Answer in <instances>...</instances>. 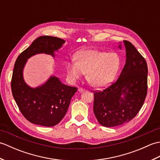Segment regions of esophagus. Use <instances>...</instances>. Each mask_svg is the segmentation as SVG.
<instances>
[{
    "label": "esophagus",
    "instance_id": "34e87169",
    "mask_svg": "<svg viewBox=\"0 0 160 160\" xmlns=\"http://www.w3.org/2000/svg\"><path fill=\"white\" fill-rule=\"evenodd\" d=\"M84 91V89H83V88H82V87H80V88H78V91H79V92H83V91Z\"/></svg>",
    "mask_w": 160,
    "mask_h": 160
}]
</instances>
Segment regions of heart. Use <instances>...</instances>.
I'll return each mask as SVG.
<instances>
[{
  "label": "heart",
  "mask_w": 160,
  "mask_h": 160,
  "mask_svg": "<svg viewBox=\"0 0 160 160\" xmlns=\"http://www.w3.org/2000/svg\"><path fill=\"white\" fill-rule=\"evenodd\" d=\"M77 60L67 64L68 73L73 80L87 72L86 78L91 85L100 88L109 84L120 67V57L117 53L98 50H85L78 53Z\"/></svg>",
  "instance_id": "heart-1"
}]
</instances>
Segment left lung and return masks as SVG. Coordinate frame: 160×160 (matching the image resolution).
Wrapping results in <instances>:
<instances>
[{
    "instance_id": "1",
    "label": "left lung",
    "mask_w": 160,
    "mask_h": 160,
    "mask_svg": "<svg viewBox=\"0 0 160 160\" xmlns=\"http://www.w3.org/2000/svg\"><path fill=\"white\" fill-rule=\"evenodd\" d=\"M124 42L127 60L120 76L102 91H93V113L98 122L106 127H117L132 120L147 94V62L131 42ZM122 94L124 98H121Z\"/></svg>"
}]
</instances>
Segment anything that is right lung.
<instances>
[{"instance_id":"1","label":"right lung","mask_w":160,"mask_h":160,"mask_svg":"<svg viewBox=\"0 0 160 160\" xmlns=\"http://www.w3.org/2000/svg\"><path fill=\"white\" fill-rule=\"evenodd\" d=\"M65 42L57 37L42 36L33 40L17 58L11 81L13 97L20 111L31 123L53 127L65 115L71 98L78 88L65 85L56 77H51L42 86L32 89L23 80L22 71L27 60L36 53L54 56V52Z\"/></svg>"}]
</instances>
